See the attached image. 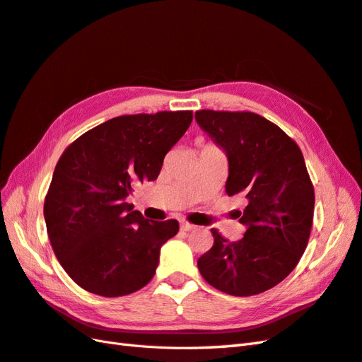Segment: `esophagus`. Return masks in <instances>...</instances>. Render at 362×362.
Returning a JSON list of instances; mask_svg holds the SVG:
<instances>
[{"instance_id": "34e87169", "label": "esophagus", "mask_w": 362, "mask_h": 362, "mask_svg": "<svg viewBox=\"0 0 362 362\" xmlns=\"http://www.w3.org/2000/svg\"><path fill=\"white\" fill-rule=\"evenodd\" d=\"M180 229L182 230H185V232H189V230H194L195 229V226L192 224V223H189V221H180Z\"/></svg>"}]
</instances>
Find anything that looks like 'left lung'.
Instances as JSON below:
<instances>
[{
    "label": "left lung",
    "mask_w": 362,
    "mask_h": 362,
    "mask_svg": "<svg viewBox=\"0 0 362 362\" xmlns=\"http://www.w3.org/2000/svg\"><path fill=\"white\" fill-rule=\"evenodd\" d=\"M195 119L227 153V195L247 200L244 238L229 241L212 229L214 245L199 257V270L226 294L264 293L294 270L311 235L315 195L302 150L253 112L203 109Z\"/></svg>",
    "instance_id": "left-lung-1"
}]
</instances>
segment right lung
Here are the masks:
<instances>
[{"mask_svg": "<svg viewBox=\"0 0 362 362\" xmlns=\"http://www.w3.org/2000/svg\"><path fill=\"white\" fill-rule=\"evenodd\" d=\"M192 110L112 118L71 142L44 202L48 238L68 276L103 297L127 296L156 273L175 220L148 221L126 202L133 182L156 180Z\"/></svg>", "mask_w": 362, "mask_h": 362, "instance_id": "add662e5", "label": "right lung"}]
</instances>
